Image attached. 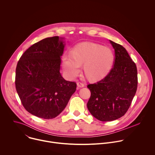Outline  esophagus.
Masks as SVG:
<instances>
[{
    "instance_id": "obj_1",
    "label": "esophagus",
    "mask_w": 155,
    "mask_h": 155,
    "mask_svg": "<svg viewBox=\"0 0 155 155\" xmlns=\"http://www.w3.org/2000/svg\"><path fill=\"white\" fill-rule=\"evenodd\" d=\"M77 84L78 87H83L84 86V84L82 83H81V82H77Z\"/></svg>"
}]
</instances>
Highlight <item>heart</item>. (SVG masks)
<instances>
[{
	"instance_id": "1",
	"label": "heart",
	"mask_w": 155,
	"mask_h": 155,
	"mask_svg": "<svg viewBox=\"0 0 155 155\" xmlns=\"http://www.w3.org/2000/svg\"><path fill=\"white\" fill-rule=\"evenodd\" d=\"M63 67L68 77H75L83 65V74L91 81L105 77L112 70L114 62L112 51L99 44L91 42L80 43L74 47L72 53L63 56Z\"/></svg>"
}]
</instances>
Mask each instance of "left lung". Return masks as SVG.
<instances>
[{
  "label": "left lung",
  "mask_w": 155,
  "mask_h": 155,
  "mask_svg": "<svg viewBox=\"0 0 155 155\" xmlns=\"http://www.w3.org/2000/svg\"><path fill=\"white\" fill-rule=\"evenodd\" d=\"M115 50L114 66L101 81L87 84L91 96L87 107L101 121H114L124 115L137 88V70L126 49L112 40Z\"/></svg>",
  "instance_id": "left-lung-1"
}]
</instances>
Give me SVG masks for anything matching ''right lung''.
<instances>
[{
    "instance_id": "obj_1",
    "label": "right lung",
    "mask_w": 155,
    "mask_h": 155,
    "mask_svg": "<svg viewBox=\"0 0 155 155\" xmlns=\"http://www.w3.org/2000/svg\"><path fill=\"white\" fill-rule=\"evenodd\" d=\"M64 48L59 37L44 38L29 47L18 62L17 93L25 108L38 118L56 117L76 90V83L64 80L59 72Z\"/></svg>"
}]
</instances>
